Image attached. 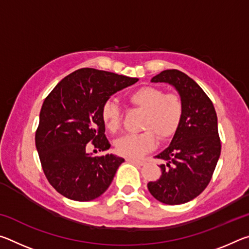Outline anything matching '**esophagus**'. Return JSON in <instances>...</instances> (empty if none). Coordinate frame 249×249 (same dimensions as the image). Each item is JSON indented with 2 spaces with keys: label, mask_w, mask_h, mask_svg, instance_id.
<instances>
[{
  "label": "esophagus",
  "mask_w": 249,
  "mask_h": 249,
  "mask_svg": "<svg viewBox=\"0 0 249 249\" xmlns=\"http://www.w3.org/2000/svg\"><path fill=\"white\" fill-rule=\"evenodd\" d=\"M128 162L133 163V165H137V166H144L145 162L142 161V160H135V159H126Z\"/></svg>",
  "instance_id": "1"
}]
</instances>
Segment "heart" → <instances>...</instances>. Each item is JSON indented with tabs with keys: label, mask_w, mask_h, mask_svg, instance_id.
Listing matches in <instances>:
<instances>
[{
	"label": "heart",
	"mask_w": 249,
	"mask_h": 249,
	"mask_svg": "<svg viewBox=\"0 0 249 249\" xmlns=\"http://www.w3.org/2000/svg\"><path fill=\"white\" fill-rule=\"evenodd\" d=\"M128 101L135 107L144 109L141 134H128L115 142L116 153L129 159H137L155 149L157 137L168 141L177 133L183 115V105L180 96L166 93L160 88L145 86L128 94ZM122 111L119 105L107 101L101 108V119L109 132L115 133L122 124Z\"/></svg>",
	"instance_id": "b5f03b06"
}]
</instances>
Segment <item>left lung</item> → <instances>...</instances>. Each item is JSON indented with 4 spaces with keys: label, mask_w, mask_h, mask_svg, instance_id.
Here are the masks:
<instances>
[{
    "label": "left lung",
    "mask_w": 249,
    "mask_h": 249,
    "mask_svg": "<svg viewBox=\"0 0 249 249\" xmlns=\"http://www.w3.org/2000/svg\"><path fill=\"white\" fill-rule=\"evenodd\" d=\"M150 81L175 88L182 101L183 115L169 146L156 156L166 161L159 166L161 176L147 187L162 203H187L206 188L220 158L215 108L199 84L179 70H163Z\"/></svg>",
    "instance_id": "left-lung-1"
}]
</instances>
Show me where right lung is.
<instances>
[{
  "mask_svg": "<svg viewBox=\"0 0 249 249\" xmlns=\"http://www.w3.org/2000/svg\"><path fill=\"white\" fill-rule=\"evenodd\" d=\"M137 78L92 68L67 75L45 99L35 144L46 178L56 190L74 201L94 200L107 190L124 158L114 154L96 157L87 153L111 144L105 137L101 108L111 95Z\"/></svg>",
  "mask_w": 249,
  "mask_h": 249,
  "instance_id": "add662e5",
  "label": "right lung"
}]
</instances>
